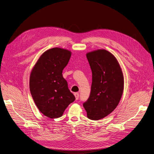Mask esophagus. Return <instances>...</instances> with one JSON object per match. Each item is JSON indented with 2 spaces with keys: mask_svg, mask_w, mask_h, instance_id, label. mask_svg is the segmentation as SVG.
Returning <instances> with one entry per match:
<instances>
[{
  "mask_svg": "<svg viewBox=\"0 0 154 154\" xmlns=\"http://www.w3.org/2000/svg\"><path fill=\"white\" fill-rule=\"evenodd\" d=\"M74 95H75V98H76V100H78V98H79V94L78 93H75L74 94Z\"/></svg>",
  "mask_w": 154,
  "mask_h": 154,
  "instance_id": "34e87169",
  "label": "esophagus"
}]
</instances>
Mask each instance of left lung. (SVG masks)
Masks as SVG:
<instances>
[{"instance_id":"1","label":"left lung","mask_w":154,"mask_h":154,"mask_svg":"<svg viewBox=\"0 0 154 154\" xmlns=\"http://www.w3.org/2000/svg\"><path fill=\"white\" fill-rule=\"evenodd\" d=\"M92 72L90 95L83 107L91 120L103 119L118 106L124 90V76L118 60L105 50L88 52Z\"/></svg>"}]
</instances>
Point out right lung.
I'll return each mask as SVG.
<instances>
[{
	"label": "right lung",
	"mask_w": 154,
	"mask_h": 154,
	"mask_svg": "<svg viewBox=\"0 0 154 154\" xmlns=\"http://www.w3.org/2000/svg\"><path fill=\"white\" fill-rule=\"evenodd\" d=\"M71 52L54 47L43 53L31 71L29 90L40 111L49 118H58L75 97L63 76Z\"/></svg>",
	"instance_id": "1"
}]
</instances>
